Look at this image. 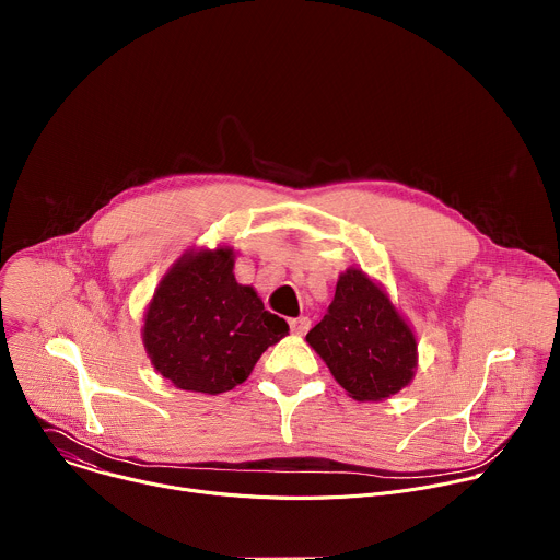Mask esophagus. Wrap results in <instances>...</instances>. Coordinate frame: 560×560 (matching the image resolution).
Returning a JSON list of instances; mask_svg holds the SVG:
<instances>
[{
  "instance_id": "obj_1",
  "label": "esophagus",
  "mask_w": 560,
  "mask_h": 560,
  "mask_svg": "<svg viewBox=\"0 0 560 560\" xmlns=\"http://www.w3.org/2000/svg\"><path fill=\"white\" fill-rule=\"evenodd\" d=\"M288 326H290V330H292V335H305L307 330H310V318L307 316H296V318H290L288 322Z\"/></svg>"
}]
</instances>
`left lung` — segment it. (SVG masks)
I'll return each mask as SVG.
<instances>
[{
	"label": "left lung",
	"mask_w": 560,
	"mask_h": 560,
	"mask_svg": "<svg viewBox=\"0 0 560 560\" xmlns=\"http://www.w3.org/2000/svg\"><path fill=\"white\" fill-rule=\"evenodd\" d=\"M305 341L357 401H383L415 376L417 339L410 326L357 268L339 277L335 301Z\"/></svg>",
	"instance_id": "left-lung-1"
}]
</instances>
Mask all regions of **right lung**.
I'll return each instance as SVG.
<instances>
[{
	"mask_svg": "<svg viewBox=\"0 0 560 560\" xmlns=\"http://www.w3.org/2000/svg\"><path fill=\"white\" fill-rule=\"evenodd\" d=\"M232 250L186 255L159 283L143 343L156 372L182 389L221 394L244 383L259 357L288 335L250 285L232 275Z\"/></svg>",
	"mask_w": 560,
	"mask_h": 560,
	"instance_id": "obj_1",
	"label": "right lung"
}]
</instances>
